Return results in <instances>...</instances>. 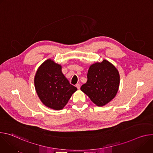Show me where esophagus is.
Segmentation results:
<instances>
[{
    "instance_id": "obj_1",
    "label": "esophagus",
    "mask_w": 153,
    "mask_h": 153,
    "mask_svg": "<svg viewBox=\"0 0 153 153\" xmlns=\"http://www.w3.org/2000/svg\"><path fill=\"white\" fill-rule=\"evenodd\" d=\"M76 88H77L78 90H80V84L77 83V84L76 85Z\"/></svg>"
}]
</instances>
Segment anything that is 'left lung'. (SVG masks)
<instances>
[{
  "mask_svg": "<svg viewBox=\"0 0 153 153\" xmlns=\"http://www.w3.org/2000/svg\"><path fill=\"white\" fill-rule=\"evenodd\" d=\"M86 83L80 88L98 106H103L116 96L120 84V75L114 65L103 59L89 68Z\"/></svg>",
  "mask_w": 153,
  "mask_h": 153,
  "instance_id": "obj_1",
  "label": "left lung"
}]
</instances>
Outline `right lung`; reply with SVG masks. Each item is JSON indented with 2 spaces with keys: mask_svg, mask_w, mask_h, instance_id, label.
Here are the masks:
<instances>
[{
  "mask_svg": "<svg viewBox=\"0 0 153 153\" xmlns=\"http://www.w3.org/2000/svg\"><path fill=\"white\" fill-rule=\"evenodd\" d=\"M34 86L42 103L54 110L63 109L77 90L62 73L61 65L50 59L38 68L34 76Z\"/></svg>",
  "mask_w": 153,
  "mask_h": 153,
  "instance_id": "add662e5",
  "label": "right lung"
}]
</instances>
